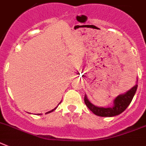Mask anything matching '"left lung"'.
<instances>
[{"label":"left lung","instance_id":"8db88e82","mask_svg":"<svg viewBox=\"0 0 146 146\" xmlns=\"http://www.w3.org/2000/svg\"><path fill=\"white\" fill-rule=\"evenodd\" d=\"M137 81L138 79L137 80L136 84L133 88H131L129 90L124 94H119L113 100V105L112 107L103 108L96 106L88 100L86 95H84V103L87 105V107L96 116L104 117H111L117 116V115L122 113L131 102L133 96L135 95L136 91H137Z\"/></svg>","mask_w":146,"mask_h":146}]
</instances>
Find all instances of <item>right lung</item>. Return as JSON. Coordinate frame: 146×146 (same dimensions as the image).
I'll return each mask as SVG.
<instances>
[{
    "mask_svg": "<svg viewBox=\"0 0 146 146\" xmlns=\"http://www.w3.org/2000/svg\"><path fill=\"white\" fill-rule=\"evenodd\" d=\"M60 103H61V102H60ZM60 103H59V104H60ZM59 104H58V105H59ZM58 106H57V107H58ZM57 107H56V108H54V109H52V110H51V111H48V112H46V113H51V112H52V111H55V110H56V109L57 108ZM38 115H40V113H38Z\"/></svg>",
    "mask_w": 146,
    "mask_h": 146,
    "instance_id": "add662e5",
    "label": "right lung"
}]
</instances>
